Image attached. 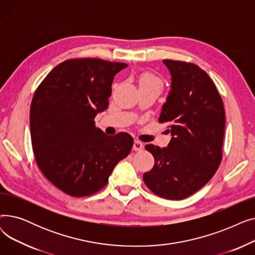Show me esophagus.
Segmentation results:
<instances>
[{"label": "esophagus", "instance_id": "1", "mask_svg": "<svg viewBox=\"0 0 255 255\" xmlns=\"http://www.w3.org/2000/svg\"><path fill=\"white\" fill-rule=\"evenodd\" d=\"M143 148V143L139 140H134V142H133V150L134 151H140L142 150Z\"/></svg>", "mask_w": 255, "mask_h": 255}]
</instances>
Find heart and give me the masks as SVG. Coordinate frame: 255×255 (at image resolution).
I'll use <instances>...</instances> for the list:
<instances>
[{
    "mask_svg": "<svg viewBox=\"0 0 255 255\" xmlns=\"http://www.w3.org/2000/svg\"><path fill=\"white\" fill-rule=\"evenodd\" d=\"M139 86H153L161 89V82L158 77L151 73H143L139 79Z\"/></svg>",
    "mask_w": 255,
    "mask_h": 255,
    "instance_id": "b5f03b06",
    "label": "heart"
}]
</instances>
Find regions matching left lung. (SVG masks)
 Masks as SVG:
<instances>
[{
    "instance_id": "8db88e82",
    "label": "left lung",
    "mask_w": 255,
    "mask_h": 255,
    "mask_svg": "<svg viewBox=\"0 0 255 255\" xmlns=\"http://www.w3.org/2000/svg\"><path fill=\"white\" fill-rule=\"evenodd\" d=\"M170 74V91L159 122H168L166 148L146 144L154 167L143 182L158 196L183 199L205 186L222 159L225 113L209 75L191 63L163 60Z\"/></svg>"
}]
</instances>
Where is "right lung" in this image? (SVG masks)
Segmentation results:
<instances>
[{
    "label": "right lung",
    "instance_id": "add662e5",
    "mask_svg": "<svg viewBox=\"0 0 255 255\" xmlns=\"http://www.w3.org/2000/svg\"><path fill=\"white\" fill-rule=\"evenodd\" d=\"M126 67L99 59L67 60L34 94L30 130L36 162L49 182L71 196L102 189L131 152L130 134L109 136L94 122L109 106L115 75Z\"/></svg>",
    "mask_w": 255,
    "mask_h": 255
}]
</instances>
